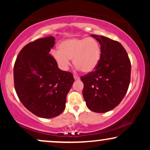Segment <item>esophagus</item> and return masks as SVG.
Instances as JSON below:
<instances>
[{
    "label": "esophagus",
    "instance_id": "34e87169",
    "mask_svg": "<svg viewBox=\"0 0 150 150\" xmlns=\"http://www.w3.org/2000/svg\"><path fill=\"white\" fill-rule=\"evenodd\" d=\"M74 78L75 80H79L80 79V77L79 76H77V75H76V74L74 75Z\"/></svg>",
    "mask_w": 150,
    "mask_h": 150
}]
</instances>
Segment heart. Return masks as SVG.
<instances>
[{"mask_svg": "<svg viewBox=\"0 0 150 150\" xmlns=\"http://www.w3.org/2000/svg\"><path fill=\"white\" fill-rule=\"evenodd\" d=\"M59 50H52V56L59 68L67 70L70 59L82 71L89 73L98 66L101 58V47L93 38H71L61 42Z\"/></svg>", "mask_w": 150, "mask_h": 150, "instance_id": "b5f03b06", "label": "heart"}]
</instances>
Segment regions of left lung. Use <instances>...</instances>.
Listing matches in <instances>:
<instances>
[{
    "instance_id": "8db88e82",
    "label": "left lung",
    "mask_w": 150,
    "mask_h": 150,
    "mask_svg": "<svg viewBox=\"0 0 150 150\" xmlns=\"http://www.w3.org/2000/svg\"><path fill=\"white\" fill-rule=\"evenodd\" d=\"M101 46V58L93 71L81 77L87 106L96 112L116 107L124 98L130 82L131 63L126 50L117 41L91 35Z\"/></svg>"
}]
</instances>
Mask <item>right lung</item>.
<instances>
[{
    "label": "right lung",
    "instance_id": "obj_1",
    "mask_svg": "<svg viewBox=\"0 0 150 150\" xmlns=\"http://www.w3.org/2000/svg\"><path fill=\"white\" fill-rule=\"evenodd\" d=\"M54 37L40 38L24 46L13 67L14 87L22 104L35 115L52 118L65 108L67 93L74 81L50 54Z\"/></svg>",
    "mask_w": 150,
    "mask_h": 150
}]
</instances>
